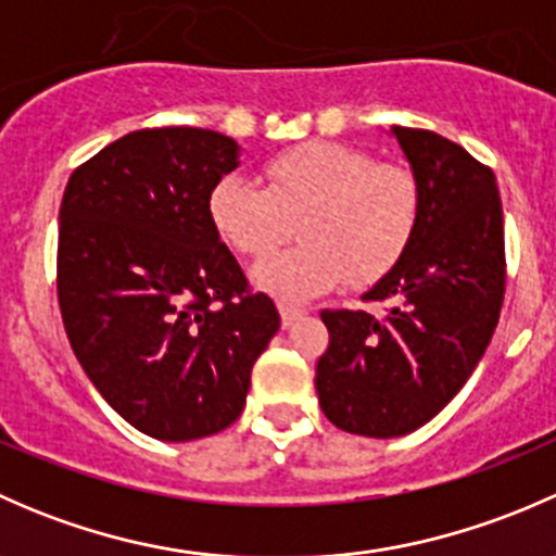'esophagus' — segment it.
Listing matches in <instances>:
<instances>
[{
  "instance_id": "obj_1",
  "label": "esophagus",
  "mask_w": 556,
  "mask_h": 556,
  "mask_svg": "<svg viewBox=\"0 0 556 556\" xmlns=\"http://www.w3.org/2000/svg\"><path fill=\"white\" fill-rule=\"evenodd\" d=\"M279 314H282V325L285 328H290V325L295 323L299 317H304L306 309L304 306H293V304H279Z\"/></svg>"
}]
</instances>
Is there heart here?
I'll list each match as a JSON object with an SVG mask.
<instances>
[{"label": "heart", "instance_id": "heart-1", "mask_svg": "<svg viewBox=\"0 0 556 556\" xmlns=\"http://www.w3.org/2000/svg\"><path fill=\"white\" fill-rule=\"evenodd\" d=\"M266 188L226 174L210 193L223 242L263 257L299 217L301 244L255 266V282L282 299H309L341 279L371 285L403 257L417 231L422 193L412 169L374 161L344 142H304L263 161Z\"/></svg>", "mask_w": 556, "mask_h": 556}]
</instances>
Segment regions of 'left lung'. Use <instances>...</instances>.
I'll use <instances>...</instances> for the list:
<instances>
[{"label": "left lung", "instance_id": "1", "mask_svg": "<svg viewBox=\"0 0 556 556\" xmlns=\"http://www.w3.org/2000/svg\"><path fill=\"white\" fill-rule=\"evenodd\" d=\"M422 193L401 261L363 295L384 314L323 309L319 406L336 428L395 439L422 428L468 382L506 295V237L495 174L428 128H392Z\"/></svg>", "mask_w": 556, "mask_h": 556}]
</instances>
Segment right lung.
<instances>
[{
    "mask_svg": "<svg viewBox=\"0 0 556 556\" xmlns=\"http://www.w3.org/2000/svg\"><path fill=\"white\" fill-rule=\"evenodd\" d=\"M237 155L210 128H139L77 166L61 199L55 290L72 350L104 401L159 441L237 422L279 330L210 217Z\"/></svg>",
    "mask_w": 556,
    "mask_h": 556,
    "instance_id": "obj_1",
    "label": "right lung"
}]
</instances>
